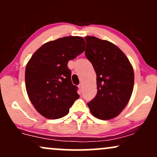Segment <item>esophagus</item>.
I'll return each mask as SVG.
<instances>
[{"label":"esophagus","instance_id":"34e87169","mask_svg":"<svg viewBox=\"0 0 157 157\" xmlns=\"http://www.w3.org/2000/svg\"><path fill=\"white\" fill-rule=\"evenodd\" d=\"M78 87H79V89H80V90H82V87H83V86H82V83H80L78 86Z\"/></svg>","mask_w":157,"mask_h":157}]
</instances>
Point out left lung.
<instances>
[{"instance_id": "8db88e82", "label": "left lung", "mask_w": 157, "mask_h": 157, "mask_svg": "<svg viewBox=\"0 0 157 157\" xmlns=\"http://www.w3.org/2000/svg\"><path fill=\"white\" fill-rule=\"evenodd\" d=\"M86 57L97 75V93L88 102L90 111L102 120L116 117L125 109L134 89V69L116 45L92 36L85 37Z\"/></svg>"}]
</instances>
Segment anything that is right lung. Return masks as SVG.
<instances>
[{
	"label": "right lung",
	"instance_id": "1",
	"mask_svg": "<svg viewBox=\"0 0 157 157\" xmlns=\"http://www.w3.org/2000/svg\"><path fill=\"white\" fill-rule=\"evenodd\" d=\"M84 39L68 36L46 43L36 51L25 71L26 89L32 105L44 117L59 119L67 115L79 98L71 80L68 62L85 50Z\"/></svg>",
	"mask_w": 157,
	"mask_h": 157
}]
</instances>
